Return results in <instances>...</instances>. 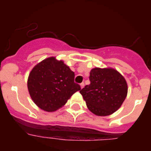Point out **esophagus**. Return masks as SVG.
Instances as JSON below:
<instances>
[{"label": "esophagus", "mask_w": 151, "mask_h": 151, "mask_svg": "<svg viewBox=\"0 0 151 151\" xmlns=\"http://www.w3.org/2000/svg\"><path fill=\"white\" fill-rule=\"evenodd\" d=\"M84 82L81 83V84H80V87H81V89H83V88H84Z\"/></svg>", "instance_id": "34e87169"}]
</instances>
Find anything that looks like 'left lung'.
Segmentation results:
<instances>
[{"mask_svg":"<svg viewBox=\"0 0 151 151\" xmlns=\"http://www.w3.org/2000/svg\"><path fill=\"white\" fill-rule=\"evenodd\" d=\"M90 84L79 92L93 114L106 116L114 113L124 103L128 85L124 76L115 69L95 67L90 72Z\"/></svg>","mask_w":151,"mask_h":151,"instance_id":"obj_1","label":"left lung"}]
</instances>
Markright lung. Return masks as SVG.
Segmentation results:
<instances>
[{
    "label": "right lung",
    "instance_id": "right-lung-1",
    "mask_svg": "<svg viewBox=\"0 0 151 151\" xmlns=\"http://www.w3.org/2000/svg\"><path fill=\"white\" fill-rule=\"evenodd\" d=\"M27 89L39 108L52 112L63 106L81 89L74 83V73L62 60L50 57L37 64L27 79Z\"/></svg>",
    "mask_w": 151,
    "mask_h": 151
}]
</instances>
